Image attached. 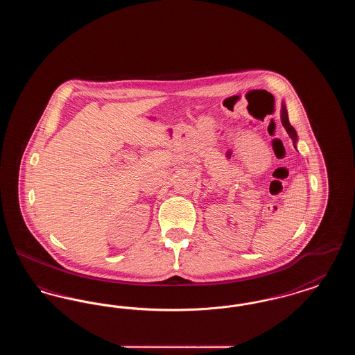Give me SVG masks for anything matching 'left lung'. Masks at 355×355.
Wrapping results in <instances>:
<instances>
[{
	"label": "left lung",
	"mask_w": 355,
	"mask_h": 355,
	"mask_svg": "<svg viewBox=\"0 0 355 355\" xmlns=\"http://www.w3.org/2000/svg\"><path fill=\"white\" fill-rule=\"evenodd\" d=\"M281 121H282V125L285 126V129H286L287 135H290V138L293 139V144H294V146H295V144H297V132H295V129L290 125V122H288V117H287V110L286 106L285 105H282V110H281Z\"/></svg>",
	"instance_id": "1"
}]
</instances>
